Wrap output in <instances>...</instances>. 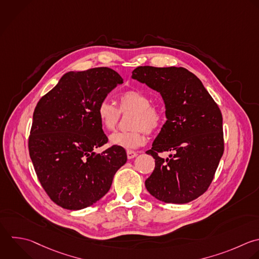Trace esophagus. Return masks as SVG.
Returning a JSON list of instances; mask_svg holds the SVG:
<instances>
[{
	"label": "esophagus",
	"instance_id": "esophagus-1",
	"mask_svg": "<svg viewBox=\"0 0 259 259\" xmlns=\"http://www.w3.org/2000/svg\"><path fill=\"white\" fill-rule=\"evenodd\" d=\"M126 155H127V158H128V159H134L135 157L138 156V153L135 152V151L127 150V151H126Z\"/></svg>",
	"mask_w": 259,
	"mask_h": 259
}]
</instances>
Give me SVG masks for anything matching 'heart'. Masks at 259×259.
Wrapping results in <instances>:
<instances>
[{
    "instance_id": "heart-1",
    "label": "heart",
    "mask_w": 259,
    "mask_h": 259,
    "mask_svg": "<svg viewBox=\"0 0 259 259\" xmlns=\"http://www.w3.org/2000/svg\"><path fill=\"white\" fill-rule=\"evenodd\" d=\"M119 109L107 100L101 101L96 109V114L101 126L107 131H113L119 120L120 111H134L132 132H116L109 137L112 146L124 149H137L147 142L145 131L155 132L163 122L162 110L152 104L151 97L140 90H126L118 96Z\"/></svg>"
}]
</instances>
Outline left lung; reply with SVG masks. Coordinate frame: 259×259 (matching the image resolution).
Wrapping results in <instances>:
<instances>
[{
  "mask_svg": "<svg viewBox=\"0 0 259 259\" xmlns=\"http://www.w3.org/2000/svg\"><path fill=\"white\" fill-rule=\"evenodd\" d=\"M132 78L162 96L166 122L146 153L155 169L147 190L168 203H187L208 188L224 153L223 117L201 81L184 68L138 67ZM172 151L166 159L158 152Z\"/></svg>",
  "mask_w": 259,
  "mask_h": 259,
  "instance_id": "1",
  "label": "left lung"
}]
</instances>
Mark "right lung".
<instances>
[{
    "instance_id": "add662e5",
    "label": "right lung",
    "mask_w": 259,
    "mask_h": 259,
    "mask_svg": "<svg viewBox=\"0 0 259 259\" xmlns=\"http://www.w3.org/2000/svg\"><path fill=\"white\" fill-rule=\"evenodd\" d=\"M123 83L109 68L68 72L38 101L29 137V155L37 177L60 206L78 210L92 205L110 189L125 164V150L107 143L96 109Z\"/></svg>"
}]
</instances>
